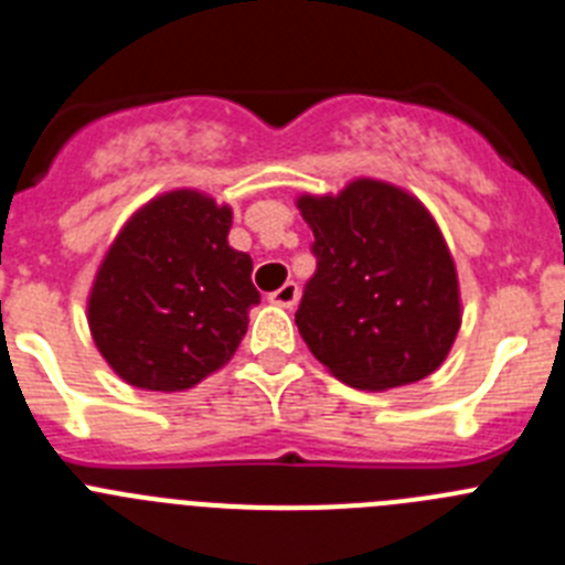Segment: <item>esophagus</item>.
<instances>
[{"instance_id": "1", "label": "esophagus", "mask_w": 565, "mask_h": 565, "mask_svg": "<svg viewBox=\"0 0 565 565\" xmlns=\"http://www.w3.org/2000/svg\"><path fill=\"white\" fill-rule=\"evenodd\" d=\"M268 299H271L274 306H279V308H294L299 299L297 282H286V286H279Z\"/></svg>"}]
</instances>
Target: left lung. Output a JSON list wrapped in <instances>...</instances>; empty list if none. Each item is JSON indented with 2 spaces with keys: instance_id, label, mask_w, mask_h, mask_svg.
Listing matches in <instances>:
<instances>
[{
  "instance_id": "8db88e82",
  "label": "left lung",
  "mask_w": 565,
  "mask_h": 565,
  "mask_svg": "<svg viewBox=\"0 0 565 565\" xmlns=\"http://www.w3.org/2000/svg\"><path fill=\"white\" fill-rule=\"evenodd\" d=\"M297 209L317 254L297 311L308 351L356 391H393L438 371L463 308L430 209L379 178H353L337 194L302 192Z\"/></svg>"
}]
</instances>
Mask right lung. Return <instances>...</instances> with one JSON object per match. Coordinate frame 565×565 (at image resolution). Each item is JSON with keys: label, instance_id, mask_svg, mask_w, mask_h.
<instances>
[{"label": "right lung", "instance_id": "right-lung-1", "mask_svg": "<svg viewBox=\"0 0 565 565\" xmlns=\"http://www.w3.org/2000/svg\"><path fill=\"white\" fill-rule=\"evenodd\" d=\"M228 228L232 206L201 189L154 194L118 228L87 294L89 337L115 376L181 393L228 364L259 302Z\"/></svg>", "mask_w": 565, "mask_h": 565}]
</instances>
